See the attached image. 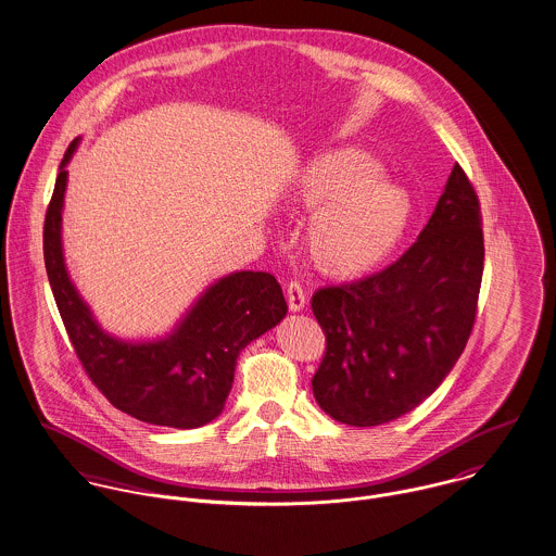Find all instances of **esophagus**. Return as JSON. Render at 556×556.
<instances>
[{
  "label": "esophagus",
  "mask_w": 556,
  "mask_h": 556,
  "mask_svg": "<svg viewBox=\"0 0 556 556\" xmlns=\"http://www.w3.org/2000/svg\"><path fill=\"white\" fill-rule=\"evenodd\" d=\"M286 296H288L290 311H303L305 305H307V294H305V290H303V286L299 281H290L288 283Z\"/></svg>",
  "instance_id": "esophagus-1"
}]
</instances>
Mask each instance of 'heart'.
Returning a JSON list of instances; mask_svg holds the SVG:
<instances>
[{"label": "heart", "mask_w": 556, "mask_h": 556, "mask_svg": "<svg viewBox=\"0 0 556 556\" xmlns=\"http://www.w3.org/2000/svg\"><path fill=\"white\" fill-rule=\"evenodd\" d=\"M292 198L315 211L307 228L313 264L332 277L377 268L405 237L414 202L409 191L381 177L379 162L358 147H339L308 160Z\"/></svg>", "instance_id": "obj_1"}]
</instances>
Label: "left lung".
<instances>
[{
    "instance_id": "8db88e82",
    "label": "left lung",
    "mask_w": 556,
    "mask_h": 556,
    "mask_svg": "<svg viewBox=\"0 0 556 556\" xmlns=\"http://www.w3.org/2000/svg\"><path fill=\"white\" fill-rule=\"evenodd\" d=\"M484 273L478 193L456 164L418 241L365 279L319 288L326 352L311 386L337 422L377 427L416 409L460 358Z\"/></svg>"
}]
</instances>
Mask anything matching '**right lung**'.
<instances>
[{
  "label": "right lung",
  "instance_id": "obj_1",
  "mask_svg": "<svg viewBox=\"0 0 556 556\" xmlns=\"http://www.w3.org/2000/svg\"><path fill=\"white\" fill-rule=\"evenodd\" d=\"M76 147L78 138L63 155L45 219L47 275L74 352L98 390L127 416L157 427H202L222 414L239 354L286 317L281 286L270 273L239 270L215 281L164 339L131 343L104 332L63 262L65 166Z\"/></svg>",
  "mask_w": 556,
  "mask_h": 556
}]
</instances>
